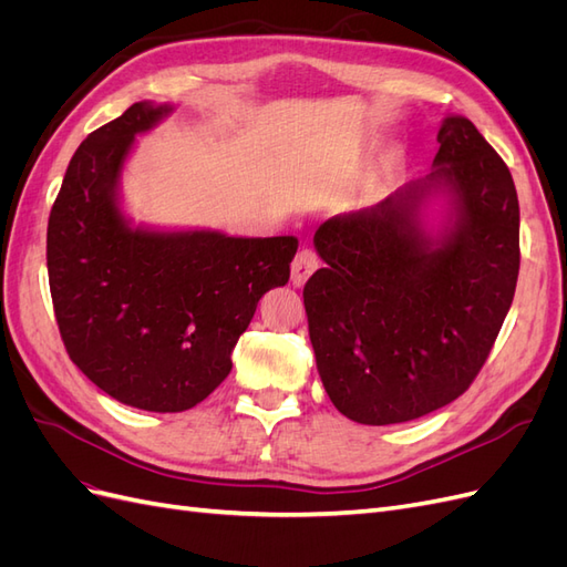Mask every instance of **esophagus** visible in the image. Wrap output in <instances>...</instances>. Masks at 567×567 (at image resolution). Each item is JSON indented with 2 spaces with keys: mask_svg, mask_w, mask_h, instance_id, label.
Listing matches in <instances>:
<instances>
[{
  "mask_svg": "<svg viewBox=\"0 0 567 567\" xmlns=\"http://www.w3.org/2000/svg\"><path fill=\"white\" fill-rule=\"evenodd\" d=\"M319 267V257L312 248H302L298 255L293 265H290V279H293L296 286H302L307 279L312 277V274L317 271Z\"/></svg>",
  "mask_w": 567,
  "mask_h": 567,
  "instance_id": "34e87169",
  "label": "esophagus"
}]
</instances>
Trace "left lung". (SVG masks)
Segmentation results:
<instances>
[{
    "label": "left lung",
    "mask_w": 567,
    "mask_h": 567,
    "mask_svg": "<svg viewBox=\"0 0 567 567\" xmlns=\"http://www.w3.org/2000/svg\"><path fill=\"white\" fill-rule=\"evenodd\" d=\"M431 175L367 210L326 219V262L305 284L321 383L364 425L421 419L466 392L499 336L518 284L516 184L471 120L444 117ZM447 190L455 221L422 231L425 197Z\"/></svg>",
    "instance_id": "8db88e82"
}]
</instances>
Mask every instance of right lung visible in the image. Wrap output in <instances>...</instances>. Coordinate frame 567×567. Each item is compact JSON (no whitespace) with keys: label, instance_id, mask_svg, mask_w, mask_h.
Masks as SVG:
<instances>
[{"label":"right lung","instance_id":"obj_1","mask_svg":"<svg viewBox=\"0 0 567 567\" xmlns=\"http://www.w3.org/2000/svg\"><path fill=\"white\" fill-rule=\"evenodd\" d=\"M169 106L140 101L80 144L47 227L49 290L73 364L113 400L184 411L231 371L260 298L286 286L296 236L151 231L120 213L134 136Z\"/></svg>","mask_w":567,"mask_h":567}]
</instances>
